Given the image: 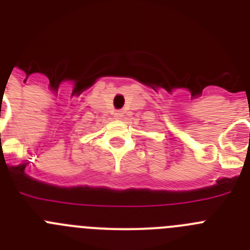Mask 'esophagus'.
Segmentation results:
<instances>
[{
  "label": "esophagus",
  "instance_id": "1",
  "mask_svg": "<svg viewBox=\"0 0 250 250\" xmlns=\"http://www.w3.org/2000/svg\"><path fill=\"white\" fill-rule=\"evenodd\" d=\"M124 116V112L121 110H118V111H115L114 114V118L115 119H121Z\"/></svg>",
  "mask_w": 250,
  "mask_h": 250
}]
</instances>
